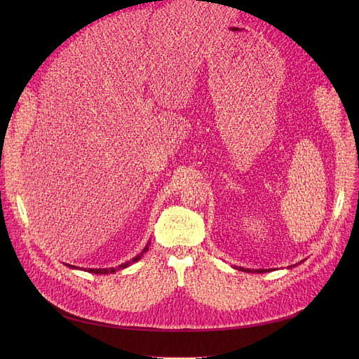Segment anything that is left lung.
I'll list each match as a JSON object with an SVG mask.
<instances>
[{
  "label": "left lung",
  "mask_w": 359,
  "mask_h": 359,
  "mask_svg": "<svg viewBox=\"0 0 359 359\" xmlns=\"http://www.w3.org/2000/svg\"><path fill=\"white\" fill-rule=\"evenodd\" d=\"M240 271H244V272H252V273H263V272H266V269H259V271H252V269H244V268H240Z\"/></svg>",
  "instance_id": "obj_1"
}]
</instances>
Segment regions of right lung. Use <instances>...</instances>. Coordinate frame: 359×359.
Returning a JSON list of instances; mask_svg holds the SVG:
<instances>
[{
	"label": "right lung",
	"instance_id": "add662e5",
	"mask_svg": "<svg viewBox=\"0 0 359 359\" xmlns=\"http://www.w3.org/2000/svg\"><path fill=\"white\" fill-rule=\"evenodd\" d=\"M148 250V248H145L137 257H134L132 259L130 262H126V263H123V265H119L118 268H109V269H88V272H91V273H99V275H102V273H113V272H116V271H119V269H125V268H128L130 263H134V262H137V260H140L141 259V256L145 253ZM69 268H75V266H72V265H68ZM79 269V268H77Z\"/></svg>",
	"mask_w": 359,
	"mask_h": 359
}]
</instances>
